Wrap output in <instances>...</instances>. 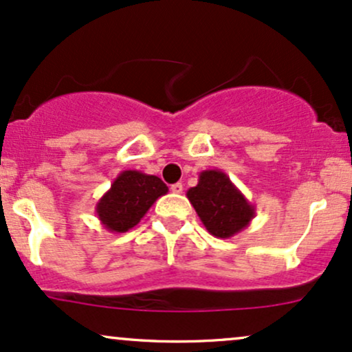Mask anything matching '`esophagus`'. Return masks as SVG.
Segmentation results:
<instances>
[{"instance_id": "esophagus-1", "label": "esophagus", "mask_w": 352, "mask_h": 352, "mask_svg": "<svg viewBox=\"0 0 352 352\" xmlns=\"http://www.w3.org/2000/svg\"><path fill=\"white\" fill-rule=\"evenodd\" d=\"M171 191L175 192V194H181V192H183V184H181V183L173 184V186H171Z\"/></svg>"}]
</instances>
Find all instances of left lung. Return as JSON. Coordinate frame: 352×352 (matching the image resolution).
<instances>
[{
  "label": "left lung",
  "instance_id": "left-lung-1",
  "mask_svg": "<svg viewBox=\"0 0 352 352\" xmlns=\"http://www.w3.org/2000/svg\"><path fill=\"white\" fill-rule=\"evenodd\" d=\"M201 222L217 239L239 234L255 217V206L239 191L221 169H206L199 181L186 192Z\"/></svg>",
  "mask_w": 352,
  "mask_h": 352
}]
</instances>
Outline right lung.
Masks as SVG:
<instances>
[{
  "label": "right lung",
  "instance_id": "1",
  "mask_svg": "<svg viewBox=\"0 0 352 352\" xmlns=\"http://www.w3.org/2000/svg\"><path fill=\"white\" fill-rule=\"evenodd\" d=\"M166 192L168 186L158 176L126 169L98 199L95 212L109 232L123 234L138 224L156 199Z\"/></svg>",
  "mask_w": 352,
  "mask_h": 352
}]
</instances>
